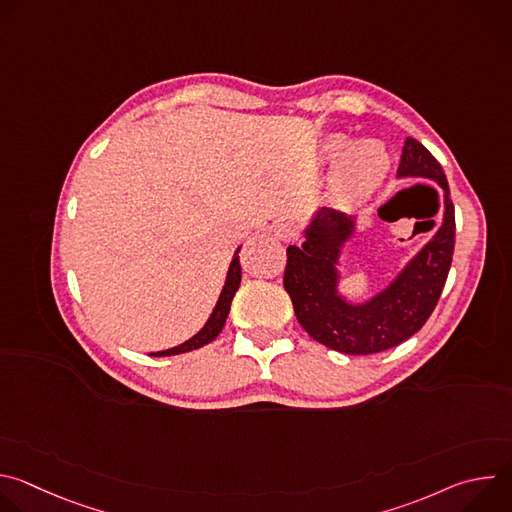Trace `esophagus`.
Segmentation results:
<instances>
[{"mask_svg": "<svg viewBox=\"0 0 512 512\" xmlns=\"http://www.w3.org/2000/svg\"><path fill=\"white\" fill-rule=\"evenodd\" d=\"M273 235L279 241H294V239H298V227L291 221H277L273 225Z\"/></svg>", "mask_w": 512, "mask_h": 512, "instance_id": "1", "label": "esophagus"}]
</instances>
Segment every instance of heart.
<instances>
[{"label":"heart","mask_w":512,"mask_h":512,"mask_svg":"<svg viewBox=\"0 0 512 512\" xmlns=\"http://www.w3.org/2000/svg\"><path fill=\"white\" fill-rule=\"evenodd\" d=\"M322 156L336 162L332 192L342 204H360L371 198L385 182L391 158L385 143L373 137L350 143L344 133H332L322 143Z\"/></svg>","instance_id":"b5f03b06"}]
</instances>
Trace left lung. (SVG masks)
Here are the masks:
<instances>
[{
    "label": "left lung",
    "mask_w": 512,
    "mask_h": 512,
    "mask_svg": "<svg viewBox=\"0 0 512 512\" xmlns=\"http://www.w3.org/2000/svg\"><path fill=\"white\" fill-rule=\"evenodd\" d=\"M397 176L431 180L440 186L444 218L440 229L397 277L367 302L352 304L338 291L342 247L356 231L352 216L322 208L306 227L302 247H287L283 287L294 304L296 318L316 342L332 350L375 354L393 348L421 330L442 296L456 243L454 204L446 174L417 139L407 137Z\"/></svg>",
    "instance_id": "8db88e82"
}]
</instances>
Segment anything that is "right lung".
Instances as JSON below:
<instances>
[{"label":"right lung","mask_w":512,"mask_h":512,"mask_svg":"<svg viewBox=\"0 0 512 512\" xmlns=\"http://www.w3.org/2000/svg\"><path fill=\"white\" fill-rule=\"evenodd\" d=\"M239 251L241 247L235 251V257L229 265V273H227V281H225V287L221 291V296H218V302L210 314V318L206 320V324L202 326V330L198 334H194L190 340L174 346V348H168V350H160V352H152V356H172V354H182V352H190V350H196L208 342H212L218 334H221L225 322H227V316L231 312V302L237 294V289L241 285V263H239Z\"/></svg>","instance_id":"obj_1"}]
</instances>
